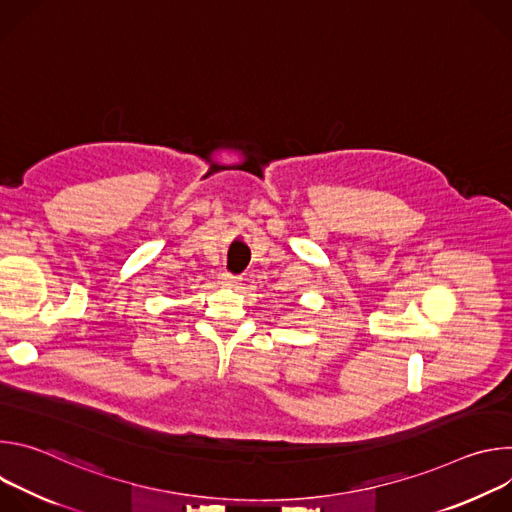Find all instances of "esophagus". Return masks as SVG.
Here are the masks:
<instances>
[{"label":"esophagus","instance_id":"34e87169","mask_svg":"<svg viewBox=\"0 0 512 512\" xmlns=\"http://www.w3.org/2000/svg\"><path fill=\"white\" fill-rule=\"evenodd\" d=\"M223 285H227V287H233V285H237L239 283V279L241 277H237V275H231V273H223Z\"/></svg>","mask_w":512,"mask_h":512}]
</instances>
